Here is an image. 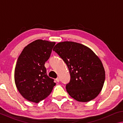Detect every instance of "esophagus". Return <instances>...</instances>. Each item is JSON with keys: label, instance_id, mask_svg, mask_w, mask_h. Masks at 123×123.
I'll list each match as a JSON object with an SVG mask.
<instances>
[{"label": "esophagus", "instance_id": "esophagus-1", "mask_svg": "<svg viewBox=\"0 0 123 123\" xmlns=\"http://www.w3.org/2000/svg\"><path fill=\"white\" fill-rule=\"evenodd\" d=\"M56 81L57 82H59L60 81V79H59V78H57L56 79Z\"/></svg>", "mask_w": 123, "mask_h": 123}]
</instances>
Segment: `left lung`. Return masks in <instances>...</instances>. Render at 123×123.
I'll use <instances>...</instances> for the list:
<instances>
[{
  "label": "left lung",
  "instance_id": "obj_1",
  "mask_svg": "<svg viewBox=\"0 0 123 123\" xmlns=\"http://www.w3.org/2000/svg\"><path fill=\"white\" fill-rule=\"evenodd\" d=\"M53 50L63 60L70 75L66 88L73 98L87 102L98 96L103 88L105 72L101 60L91 49L74 42H60Z\"/></svg>",
  "mask_w": 123,
  "mask_h": 123
}]
</instances>
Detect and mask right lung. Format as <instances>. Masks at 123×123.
I'll return each mask as SVG.
<instances>
[{
  "instance_id": "1",
  "label": "right lung",
  "mask_w": 123,
  "mask_h": 123,
  "mask_svg": "<svg viewBox=\"0 0 123 123\" xmlns=\"http://www.w3.org/2000/svg\"><path fill=\"white\" fill-rule=\"evenodd\" d=\"M55 44L37 39L25 47L18 58L14 81L20 94L28 101L38 103L46 98L55 86L44 66Z\"/></svg>"
}]
</instances>
